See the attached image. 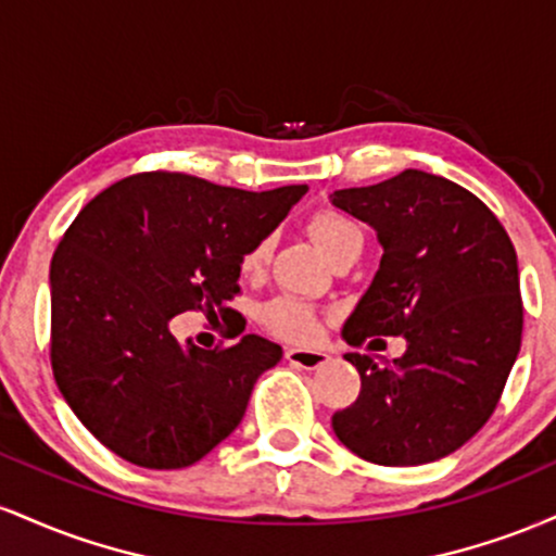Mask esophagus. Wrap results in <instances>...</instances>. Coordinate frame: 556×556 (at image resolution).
Returning <instances> with one entry per match:
<instances>
[{"instance_id":"obj_1","label":"esophagus","mask_w":556,"mask_h":556,"mask_svg":"<svg viewBox=\"0 0 556 556\" xmlns=\"http://www.w3.org/2000/svg\"><path fill=\"white\" fill-rule=\"evenodd\" d=\"M285 358L292 363V366L298 368H305V371H316V368H321L324 363L329 361L327 353H321V350H303V348H287L285 350Z\"/></svg>"}]
</instances>
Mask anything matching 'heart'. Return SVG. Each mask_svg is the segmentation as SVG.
I'll use <instances>...</instances> for the list:
<instances>
[{
    "mask_svg": "<svg viewBox=\"0 0 556 556\" xmlns=\"http://www.w3.org/2000/svg\"><path fill=\"white\" fill-rule=\"evenodd\" d=\"M311 238L316 240V245L321 248V253L327 258L337 256L350 245H363V232L361 227L350 219L348 214L334 212V208H321L311 216L308 222ZM271 253V240L261 238L242 253L240 258V271L242 274H261L269 264ZM261 324L271 331V334L282 337V340L292 342H305L316 334L318 329V311L314 305L303 303V300L282 295L274 298L261 308Z\"/></svg>",
    "mask_w": 556,
    "mask_h": 556,
    "instance_id": "1",
    "label": "heart"
}]
</instances>
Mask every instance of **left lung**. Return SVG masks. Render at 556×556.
<instances>
[{"label": "left lung", "instance_id": "1", "mask_svg": "<svg viewBox=\"0 0 556 556\" xmlns=\"http://www.w3.org/2000/svg\"><path fill=\"white\" fill-rule=\"evenodd\" d=\"M331 203L371 225L384 248L342 337L363 344L402 334L407 342L384 368L368 355H344L358 368L361 394L331 416V429L368 463L439 460L491 418L520 353L513 240L481 198L420 169L334 190Z\"/></svg>", "mask_w": 556, "mask_h": 556}]
</instances>
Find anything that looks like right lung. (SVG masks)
<instances>
[{"label": "right lung", "instance_id": "1", "mask_svg": "<svg viewBox=\"0 0 556 556\" xmlns=\"http://www.w3.org/2000/svg\"><path fill=\"white\" fill-rule=\"evenodd\" d=\"M251 193L182 172H140L83 206L52 258V371L88 431L123 460L188 468L245 416L282 348L245 334L232 348L180 344L185 311L229 314L240 258L305 195Z\"/></svg>", "mask_w": 556, "mask_h": 556}]
</instances>
